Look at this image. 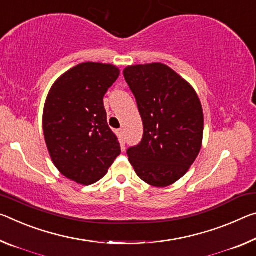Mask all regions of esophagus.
I'll return each instance as SVG.
<instances>
[{
  "label": "esophagus",
  "instance_id": "esophagus-1",
  "mask_svg": "<svg viewBox=\"0 0 256 256\" xmlns=\"http://www.w3.org/2000/svg\"><path fill=\"white\" fill-rule=\"evenodd\" d=\"M118 136H120V140H122V141H124L125 132H124V130H123V128H120V130H118Z\"/></svg>",
  "mask_w": 256,
  "mask_h": 256
}]
</instances>
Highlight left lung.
I'll return each mask as SVG.
<instances>
[{
	"instance_id": "1",
	"label": "left lung",
	"mask_w": 256,
	"mask_h": 256,
	"mask_svg": "<svg viewBox=\"0 0 256 256\" xmlns=\"http://www.w3.org/2000/svg\"><path fill=\"white\" fill-rule=\"evenodd\" d=\"M125 80L144 123L139 144L128 156L141 180L168 186L188 172L202 148L204 115L192 85L166 64L128 66Z\"/></svg>"
}]
</instances>
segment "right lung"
<instances>
[{"mask_svg":"<svg viewBox=\"0 0 256 256\" xmlns=\"http://www.w3.org/2000/svg\"><path fill=\"white\" fill-rule=\"evenodd\" d=\"M118 76L112 64L83 62L60 76L48 94L43 131L48 154L60 173L77 184L99 181L120 154L104 106Z\"/></svg>","mask_w":256,"mask_h":256,"instance_id":"obj_1","label":"right lung"}]
</instances>
